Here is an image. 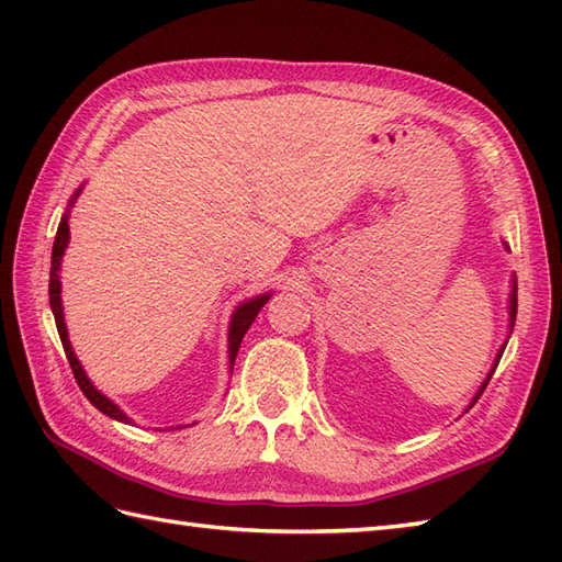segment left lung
<instances>
[{"mask_svg":"<svg viewBox=\"0 0 562 562\" xmlns=\"http://www.w3.org/2000/svg\"><path fill=\"white\" fill-rule=\"evenodd\" d=\"M509 316H512V324H515V318H517V284L515 288H512V300H509ZM505 350V348H503ZM503 350H499V355H497V360H495V367H497V362H499V357H503ZM495 367H493V372H495ZM493 372H491V376H493ZM491 376L485 379V384H483V389L487 386V381H491ZM483 389L479 391V396L483 393ZM479 396H475V401H479ZM473 401V403H475Z\"/></svg>","mask_w":562,"mask_h":562,"instance_id":"obj_1","label":"left lung"}]
</instances>
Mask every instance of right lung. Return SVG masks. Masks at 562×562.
I'll use <instances>...</instances> for the list:
<instances>
[{"label": "right lung", "mask_w": 562, "mask_h": 562, "mask_svg": "<svg viewBox=\"0 0 562 562\" xmlns=\"http://www.w3.org/2000/svg\"><path fill=\"white\" fill-rule=\"evenodd\" d=\"M79 190L75 193V198H71V202L77 200ZM69 210L63 214V220H59V226H57V234H55V244H53V260H50V288H47V292H50V308H53V316H55V324H57V333H59V340H63V348H65V355L69 360V367H71V374H75L79 389L83 391V396H87L97 408L103 413L113 417V420H121V423H130L127 415L117 408V405L113 401H109L103 396L101 391L93 389L91 381L87 379V374H83V369L79 364V360L75 357V352H71V345H69V338H67V326H65V318H63V302H59V260H63V254L67 248V241H69ZM270 300L268 294L262 296H256V300H250L246 304H241L236 308V314L232 318V328H229V360L234 362L236 360V352H238V345H241L246 330L250 328V324H254L260 306L266 304Z\"/></svg>", "instance_id": "right-lung-1"}]
</instances>
